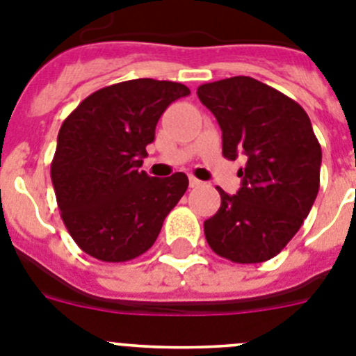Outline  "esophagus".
Wrapping results in <instances>:
<instances>
[{
    "label": "esophagus",
    "instance_id": "esophagus-1",
    "mask_svg": "<svg viewBox=\"0 0 356 356\" xmlns=\"http://www.w3.org/2000/svg\"><path fill=\"white\" fill-rule=\"evenodd\" d=\"M188 185H191L193 188H197V187H201V185H203V181L197 180V178H194V176H191V178H188Z\"/></svg>",
    "mask_w": 356,
    "mask_h": 356
}]
</instances>
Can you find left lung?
Wrapping results in <instances>:
<instances>
[{"label":"left lung","instance_id":"8db88e82","mask_svg":"<svg viewBox=\"0 0 356 356\" xmlns=\"http://www.w3.org/2000/svg\"><path fill=\"white\" fill-rule=\"evenodd\" d=\"M197 97L222 131V155L248 156L242 187L205 221L213 253L259 264L284 250L319 193L321 146L307 112L294 99L250 76L203 83Z\"/></svg>","mask_w":356,"mask_h":356}]
</instances>
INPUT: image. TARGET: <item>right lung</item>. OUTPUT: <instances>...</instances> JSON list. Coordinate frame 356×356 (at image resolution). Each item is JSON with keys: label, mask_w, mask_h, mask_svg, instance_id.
<instances>
[{"label": "right lung", "mask_w": 356, "mask_h": 356, "mask_svg": "<svg viewBox=\"0 0 356 356\" xmlns=\"http://www.w3.org/2000/svg\"><path fill=\"white\" fill-rule=\"evenodd\" d=\"M188 94L176 81H121L85 97L62 122L51 181L62 221L81 251L127 262L155 244L188 178H153L139 168L160 115Z\"/></svg>", "instance_id": "1"}]
</instances>
